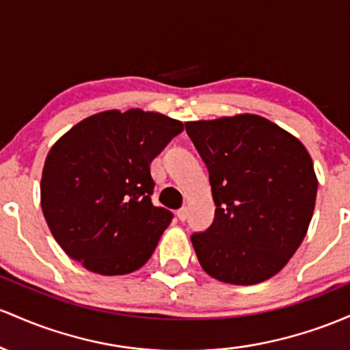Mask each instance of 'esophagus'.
Wrapping results in <instances>:
<instances>
[{
    "label": "esophagus",
    "instance_id": "esophagus-1",
    "mask_svg": "<svg viewBox=\"0 0 350 350\" xmlns=\"http://www.w3.org/2000/svg\"><path fill=\"white\" fill-rule=\"evenodd\" d=\"M176 217H178L180 221H185V219L188 218V210H187V206L180 208V210L176 211Z\"/></svg>",
    "mask_w": 350,
    "mask_h": 350
}]
</instances>
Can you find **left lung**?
<instances>
[{
  "instance_id": "left-lung-1",
  "label": "left lung",
  "mask_w": 350,
  "mask_h": 350,
  "mask_svg": "<svg viewBox=\"0 0 350 350\" xmlns=\"http://www.w3.org/2000/svg\"><path fill=\"white\" fill-rule=\"evenodd\" d=\"M208 168L215 219L191 234L215 280L250 286L269 280L299 248L316 205L317 178L296 137L260 116L187 122Z\"/></svg>"
}]
</instances>
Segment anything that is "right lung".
Returning a JSON list of instances; mask_svg holds the SVG:
<instances>
[{"mask_svg":"<svg viewBox=\"0 0 350 350\" xmlns=\"http://www.w3.org/2000/svg\"><path fill=\"white\" fill-rule=\"evenodd\" d=\"M183 124L155 112L109 111L74 125L49 150L41 206L69 258L116 276L142 268L174 213L154 206L150 163Z\"/></svg>","mask_w":350,"mask_h":350,"instance_id":"1","label":"right lung"}]
</instances>
